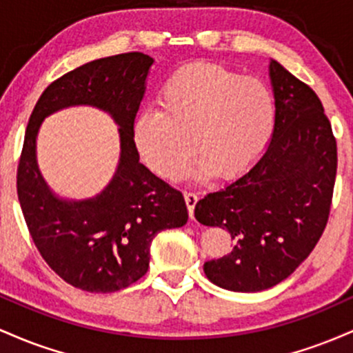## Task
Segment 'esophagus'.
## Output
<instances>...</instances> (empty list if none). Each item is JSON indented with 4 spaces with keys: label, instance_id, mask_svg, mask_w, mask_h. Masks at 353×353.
Wrapping results in <instances>:
<instances>
[{
    "label": "esophagus",
    "instance_id": "34e87169",
    "mask_svg": "<svg viewBox=\"0 0 353 353\" xmlns=\"http://www.w3.org/2000/svg\"><path fill=\"white\" fill-rule=\"evenodd\" d=\"M184 199H185V204H188L189 216H190V219H192L194 217V208H196L197 201H199V196H197V192H192V190H185Z\"/></svg>",
    "mask_w": 353,
    "mask_h": 353
}]
</instances>
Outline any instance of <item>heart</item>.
I'll use <instances>...</instances> for the list:
<instances>
[{"label":"heart","mask_w":353,"mask_h":353,"mask_svg":"<svg viewBox=\"0 0 353 353\" xmlns=\"http://www.w3.org/2000/svg\"><path fill=\"white\" fill-rule=\"evenodd\" d=\"M159 106L137 116L132 137L144 163L165 179L185 171L194 148L197 179L242 176L265 152L277 121L262 81L205 61L174 72L161 88Z\"/></svg>","instance_id":"1"}]
</instances>
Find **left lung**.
Instances as JSON below:
<instances>
[{"instance_id":"obj_1","label":"left lung","mask_w":353,"mask_h":353,"mask_svg":"<svg viewBox=\"0 0 353 353\" xmlns=\"http://www.w3.org/2000/svg\"><path fill=\"white\" fill-rule=\"evenodd\" d=\"M277 121L264 156L232 184L196 204L204 225L228 229L230 254L204 264L210 282L234 292L277 285L309 257L329 221L337 143L314 89L270 61Z\"/></svg>"}]
</instances>
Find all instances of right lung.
Here are the masks:
<instances>
[{"label":"right lung","instance_id":"1","mask_svg":"<svg viewBox=\"0 0 353 353\" xmlns=\"http://www.w3.org/2000/svg\"><path fill=\"white\" fill-rule=\"evenodd\" d=\"M152 63L151 56L136 51L66 72L44 89L24 134L16 176L24 221L46 264L86 292H116L139 281L148 272L152 239L188 222L182 192L139 163L132 137ZM81 103L113 116L120 125L121 157L103 193L86 201H66L50 192L39 172L35 136L44 117Z\"/></svg>","mask_w":353,"mask_h":353}]
</instances>
